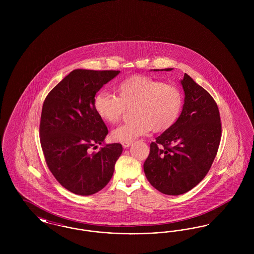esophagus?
Instances as JSON below:
<instances>
[{"mask_svg":"<svg viewBox=\"0 0 254 254\" xmlns=\"http://www.w3.org/2000/svg\"><path fill=\"white\" fill-rule=\"evenodd\" d=\"M131 145V142H125V143H123L122 145L125 147V148H127V147H129Z\"/></svg>","mask_w":254,"mask_h":254,"instance_id":"esophagus-1","label":"esophagus"}]
</instances>
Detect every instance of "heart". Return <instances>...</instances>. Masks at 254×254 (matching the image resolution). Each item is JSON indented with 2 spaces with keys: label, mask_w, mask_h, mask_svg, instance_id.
I'll return each mask as SVG.
<instances>
[{
  "label": "heart",
  "mask_w": 254,
  "mask_h": 254,
  "mask_svg": "<svg viewBox=\"0 0 254 254\" xmlns=\"http://www.w3.org/2000/svg\"><path fill=\"white\" fill-rule=\"evenodd\" d=\"M117 92L118 97L100 92L94 99L97 115L109 124H116L126 110H131V121L111 131L114 142H132L150 129L153 132L168 130L177 121L183 107L177 86L142 75L124 80Z\"/></svg>",
  "instance_id": "heart-1"
}]
</instances>
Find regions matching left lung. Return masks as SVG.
Wrapping results in <instances>:
<instances>
[{
	"mask_svg": "<svg viewBox=\"0 0 254 254\" xmlns=\"http://www.w3.org/2000/svg\"><path fill=\"white\" fill-rule=\"evenodd\" d=\"M181 85L185 91L181 114L150 144L144 163L146 179L168 195L186 193L205 178L217 154L222 133L214 99L187 73Z\"/></svg>",
	"mask_w": 254,
	"mask_h": 254,
	"instance_id": "obj_1",
	"label": "left lung"
}]
</instances>
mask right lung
<instances>
[{
  "mask_svg": "<svg viewBox=\"0 0 254 254\" xmlns=\"http://www.w3.org/2000/svg\"><path fill=\"white\" fill-rule=\"evenodd\" d=\"M119 70L75 69L46 98L40 122V141L46 163L56 180L78 195L100 191L110 181L123 151L108 144L97 152L109 130L97 115V92Z\"/></svg>",
  "mask_w": 254,
  "mask_h": 254,
  "instance_id": "right-lung-1",
  "label": "right lung"
}]
</instances>
